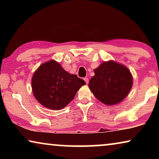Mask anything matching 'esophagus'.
<instances>
[{"label":"esophagus","mask_w":159,"mask_h":159,"mask_svg":"<svg viewBox=\"0 0 159 159\" xmlns=\"http://www.w3.org/2000/svg\"><path fill=\"white\" fill-rule=\"evenodd\" d=\"M84 82H86V84H88V82H89V79L88 77H84Z\"/></svg>","instance_id":"34e87169"}]
</instances>
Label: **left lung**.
I'll list each match as a JSON object with an SVG mask.
<instances>
[{
	"instance_id": "8db88e82",
	"label": "left lung",
	"mask_w": 159,
	"mask_h": 159,
	"mask_svg": "<svg viewBox=\"0 0 159 159\" xmlns=\"http://www.w3.org/2000/svg\"><path fill=\"white\" fill-rule=\"evenodd\" d=\"M95 75L89 82V88L101 103L114 106L121 103L129 94L133 84L129 69L120 63L109 60L94 69Z\"/></svg>"
}]
</instances>
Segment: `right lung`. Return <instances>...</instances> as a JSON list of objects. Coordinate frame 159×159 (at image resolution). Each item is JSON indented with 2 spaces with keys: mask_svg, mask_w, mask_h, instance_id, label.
Segmentation results:
<instances>
[{
  "mask_svg": "<svg viewBox=\"0 0 159 159\" xmlns=\"http://www.w3.org/2000/svg\"><path fill=\"white\" fill-rule=\"evenodd\" d=\"M84 84L83 80L67 72L53 59L41 64L32 78L35 99L45 108L56 111L68 105Z\"/></svg>",
  "mask_w": 159,
  "mask_h": 159,
  "instance_id": "add662e5",
  "label": "right lung"
}]
</instances>
